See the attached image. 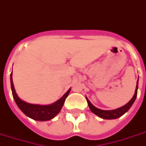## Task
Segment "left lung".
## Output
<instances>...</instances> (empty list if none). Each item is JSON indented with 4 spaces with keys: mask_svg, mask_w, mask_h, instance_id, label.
I'll list each match as a JSON object with an SVG mask.
<instances>
[{
    "mask_svg": "<svg viewBox=\"0 0 146 146\" xmlns=\"http://www.w3.org/2000/svg\"><path fill=\"white\" fill-rule=\"evenodd\" d=\"M138 80H137V85H136V89H135V92L134 94L133 98L131 99V100L128 102V104H126L125 105H124L121 108H119L115 109V110H111V111H104V110H100V109L97 108L96 107L93 105L92 104L90 103L88 99L87 98V101L89 108L90 109V111L95 114L96 115H98V117L104 118V119H115L117 117H121V115L125 114V112H127L130 109L131 105L133 104V103L135 100V98L137 97V92H138Z\"/></svg>",
    "mask_w": 146,
    "mask_h": 146,
    "instance_id": "left-lung-1",
    "label": "left lung"
}]
</instances>
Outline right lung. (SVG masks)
<instances>
[{"label": "right lung", "instance_id": "add662e5", "mask_svg": "<svg viewBox=\"0 0 146 146\" xmlns=\"http://www.w3.org/2000/svg\"><path fill=\"white\" fill-rule=\"evenodd\" d=\"M11 87L12 90L13 98L20 110L26 116L36 121H48L53 118L57 114H59V112L63 106L66 98H67L70 91V89L63 95L62 98L50 105H38V104H32L25 102L18 98L13 84L12 73H11Z\"/></svg>", "mask_w": 146, "mask_h": 146}]
</instances>
